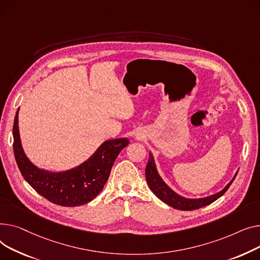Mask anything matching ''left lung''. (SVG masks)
<instances>
[{
	"instance_id": "8db88e82",
	"label": "left lung",
	"mask_w": 260,
	"mask_h": 260,
	"mask_svg": "<svg viewBox=\"0 0 260 260\" xmlns=\"http://www.w3.org/2000/svg\"><path fill=\"white\" fill-rule=\"evenodd\" d=\"M238 172V171H237ZM237 172L235 173L234 177L231 179V181L219 192L212 194L206 197H201V198H187L177 194L175 191H173L169 186H168L161 176L159 175L156 164L153 157V154L149 153V159L148 164L146 166V179L148 182V186L151 189V191L153 192L161 202L167 204L168 206H170L174 209L181 210V211H191V210H196L200 209L202 207H206L213 202H215L216 200L220 196H222L229 187L231 186L233 180L235 179Z\"/></svg>"
}]
</instances>
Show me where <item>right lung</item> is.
Masks as SVG:
<instances>
[{"instance_id":"1","label":"right lung","mask_w":260,"mask_h":260,"mask_svg":"<svg viewBox=\"0 0 260 260\" xmlns=\"http://www.w3.org/2000/svg\"><path fill=\"white\" fill-rule=\"evenodd\" d=\"M19 110L13 123V152L24 179L49 202L76 207L91 202L103 190L119 152L129 141L126 137L105 141L81 165L65 171H49L34 165L25 154L19 130Z\"/></svg>"}]
</instances>
